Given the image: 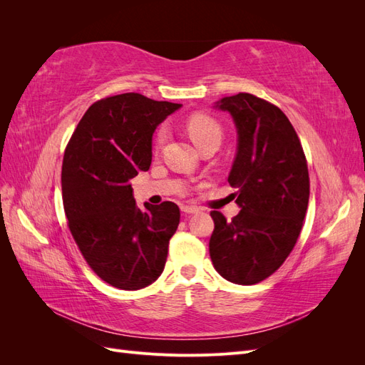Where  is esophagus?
I'll list each match as a JSON object with an SVG mask.
<instances>
[{
	"mask_svg": "<svg viewBox=\"0 0 365 365\" xmlns=\"http://www.w3.org/2000/svg\"><path fill=\"white\" fill-rule=\"evenodd\" d=\"M181 210H182L185 215H195V213L200 212V210H197L196 207H192V205H182Z\"/></svg>",
	"mask_w": 365,
	"mask_h": 365,
	"instance_id": "obj_1",
	"label": "esophagus"
}]
</instances>
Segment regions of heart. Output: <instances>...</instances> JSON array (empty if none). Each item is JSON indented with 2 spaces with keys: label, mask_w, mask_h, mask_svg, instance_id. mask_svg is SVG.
<instances>
[{
  "label": "heart",
  "mask_w": 365,
  "mask_h": 365,
  "mask_svg": "<svg viewBox=\"0 0 365 365\" xmlns=\"http://www.w3.org/2000/svg\"><path fill=\"white\" fill-rule=\"evenodd\" d=\"M187 132H189V135L192 137L195 145L200 148L202 143H205L207 140L213 138V137H219L220 138V128L216 123L213 118H210L204 114H195L192 115L189 120H187ZM165 137H168V130L165 128H161L157 134L155 138V146L160 148Z\"/></svg>",
  "instance_id": "1"
}]
</instances>
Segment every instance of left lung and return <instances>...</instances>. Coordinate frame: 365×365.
I'll list each match as a JSON object with an SVG mask.
<instances>
[{
  "label": "left lung",
  "instance_id": "obj_1",
  "mask_svg": "<svg viewBox=\"0 0 365 365\" xmlns=\"http://www.w3.org/2000/svg\"><path fill=\"white\" fill-rule=\"evenodd\" d=\"M233 118L237 150L228 175L240 212L228 220L212 212L210 257L236 284H254L277 271L303 227L309 172L302 143L282 109L248 94L215 102Z\"/></svg>",
  "mask_w": 365,
  "mask_h": 365
}]
</instances>
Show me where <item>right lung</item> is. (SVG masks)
<instances>
[{
  "mask_svg": "<svg viewBox=\"0 0 365 365\" xmlns=\"http://www.w3.org/2000/svg\"><path fill=\"white\" fill-rule=\"evenodd\" d=\"M182 105L125 93L93 103L65 149L62 200L71 235L93 271L125 291L155 282L180 208L134 200L130 180L152 163V135Z\"/></svg>",
  "mask_w": 365,
  "mask_h": 365,
  "instance_id": "1",
  "label": "right lung"
}]
</instances>
